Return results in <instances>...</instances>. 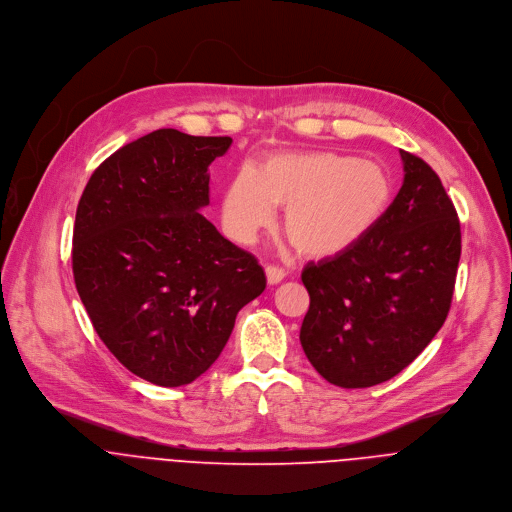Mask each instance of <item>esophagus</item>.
Masks as SVG:
<instances>
[{
    "instance_id": "1",
    "label": "esophagus",
    "mask_w": 512,
    "mask_h": 512,
    "mask_svg": "<svg viewBox=\"0 0 512 512\" xmlns=\"http://www.w3.org/2000/svg\"><path fill=\"white\" fill-rule=\"evenodd\" d=\"M284 276H286V272L282 268H278L274 264L266 266V280H268V284H278V282L284 280Z\"/></svg>"
}]
</instances>
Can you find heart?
Listing matches in <instances>:
<instances>
[{
    "label": "heart",
    "mask_w": 512,
    "mask_h": 512,
    "mask_svg": "<svg viewBox=\"0 0 512 512\" xmlns=\"http://www.w3.org/2000/svg\"><path fill=\"white\" fill-rule=\"evenodd\" d=\"M393 181L375 161L337 151H280L256 171H236L224 193L222 216L238 242H252L284 208V234L313 260L335 258L363 242L385 218Z\"/></svg>",
    "instance_id": "1"
}]
</instances>
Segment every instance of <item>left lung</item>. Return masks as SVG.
Returning a JSON list of instances; mask_svg holds the SVG:
<instances>
[{"instance_id": "1", "label": "left lung", "mask_w": 512, "mask_h": 512, "mask_svg": "<svg viewBox=\"0 0 512 512\" xmlns=\"http://www.w3.org/2000/svg\"><path fill=\"white\" fill-rule=\"evenodd\" d=\"M403 185L381 224L349 252L309 262L300 345L333 385L395 377L442 329L462 250L460 222L436 171L399 151Z\"/></svg>"}]
</instances>
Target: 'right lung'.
Listing matches in <instances>:
<instances>
[{
	"label": "right lung",
	"mask_w": 512,
	"mask_h": 512,
	"mask_svg": "<svg viewBox=\"0 0 512 512\" xmlns=\"http://www.w3.org/2000/svg\"><path fill=\"white\" fill-rule=\"evenodd\" d=\"M230 137L153 131L102 161L76 208L72 272L94 331L137 377L179 387L224 351L266 288L258 260L199 214Z\"/></svg>",
	"instance_id": "add662e5"
}]
</instances>
